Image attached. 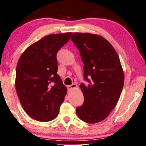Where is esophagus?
<instances>
[{
    "label": "esophagus",
    "instance_id": "1",
    "mask_svg": "<svg viewBox=\"0 0 146 146\" xmlns=\"http://www.w3.org/2000/svg\"><path fill=\"white\" fill-rule=\"evenodd\" d=\"M69 89H75V88H77V85H76V84H72V85H69L67 87Z\"/></svg>",
    "mask_w": 146,
    "mask_h": 146
}]
</instances>
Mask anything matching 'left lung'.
<instances>
[{"instance_id": "8db88e82", "label": "left lung", "mask_w": 146, "mask_h": 146, "mask_svg": "<svg viewBox=\"0 0 146 146\" xmlns=\"http://www.w3.org/2000/svg\"><path fill=\"white\" fill-rule=\"evenodd\" d=\"M71 39L79 50L88 83L80 85L84 102L76 113L85 122H99L113 110L122 93L124 76L120 59L112 45L98 35L76 32Z\"/></svg>"}]
</instances>
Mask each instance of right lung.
<instances>
[{"instance_id": "right-lung-1", "label": "right lung", "mask_w": 146, "mask_h": 146, "mask_svg": "<svg viewBox=\"0 0 146 146\" xmlns=\"http://www.w3.org/2000/svg\"><path fill=\"white\" fill-rule=\"evenodd\" d=\"M71 32L45 36L30 46L18 61L16 89L28 115L40 122L57 116L67 88L57 75V53L71 38Z\"/></svg>"}]
</instances>
